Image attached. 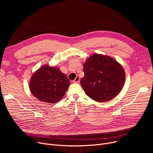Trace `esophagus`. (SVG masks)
I'll list each match as a JSON object with an SVG mask.
<instances>
[{
  "mask_svg": "<svg viewBox=\"0 0 153 153\" xmlns=\"http://www.w3.org/2000/svg\"><path fill=\"white\" fill-rule=\"evenodd\" d=\"M79 81H80V78H79V76H77L76 79L73 81V82L74 83H77V82H79Z\"/></svg>",
  "mask_w": 153,
  "mask_h": 153,
  "instance_id": "esophagus-1",
  "label": "esophagus"
}]
</instances>
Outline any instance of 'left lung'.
Segmentation results:
<instances>
[{
  "mask_svg": "<svg viewBox=\"0 0 153 153\" xmlns=\"http://www.w3.org/2000/svg\"><path fill=\"white\" fill-rule=\"evenodd\" d=\"M83 68L84 77L81 80V85L92 100L107 102L121 91L125 74L115 59L103 54H94L86 59Z\"/></svg>",
  "mask_w": 153,
  "mask_h": 153,
  "instance_id": "obj_1",
  "label": "left lung"
}]
</instances>
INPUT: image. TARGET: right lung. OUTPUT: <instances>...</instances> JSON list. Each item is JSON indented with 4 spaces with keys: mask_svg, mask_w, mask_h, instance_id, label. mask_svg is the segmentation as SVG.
Here are the masks:
<instances>
[{
    "mask_svg": "<svg viewBox=\"0 0 153 153\" xmlns=\"http://www.w3.org/2000/svg\"><path fill=\"white\" fill-rule=\"evenodd\" d=\"M70 81L58 67L43 66L31 76L30 89L36 98L48 103L60 100L68 89Z\"/></svg>",
    "mask_w": 153,
    "mask_h": 153,
    "instance_id": "right-lung-1",
    "label": "right lung"
}]
</instances>
